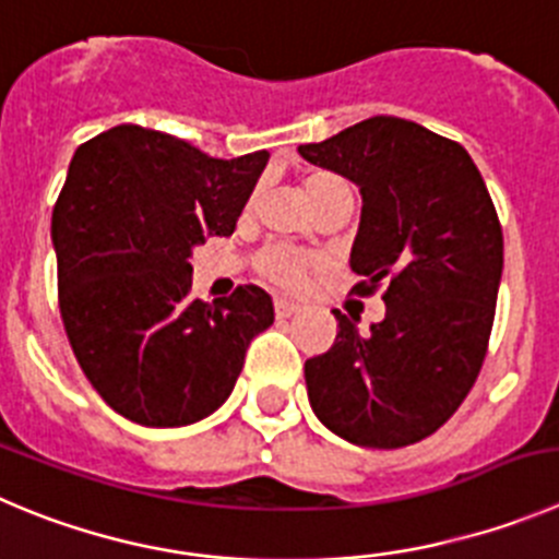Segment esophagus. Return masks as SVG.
I'll return each mask as SVG.
<instances>
[{
    "instance_id": "34e87169",
    "label": "esophagus",
    "mask_w": 559,
    "mask_h": 559,
    "mask_svg": "<svg viewBox=\"0 0 559 559\" xmlns=\"http://www.w3.org/2000/svg\"><path fill=\"white\" fill-rule=\"evenodd\" d=\"M297 309H300V306H297L295 300H289V297H275V317H281V320H284V317H292Z\"/></svg>"
}]
</instances>
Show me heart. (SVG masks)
<instances>
[{"label": "heart", "instance_id": "heart-1", "mask_svg": "<svg viewBox=\"0 0 559 559\" xmlns=\"http://www.w3.org/2000/svg\"><path fill=\"white\" fill-rule=\"evenodd\" d=\"M304 190L306 195H309V201L317 206V203H322L325 198L336 195V192L342 190H350V187H347L344 179H338L336 174L314 170V174L306 176ZM317 264L320 262H317L314 255L304 253V250L286 248V245H270V248H264L262 253L255 255V267H259V273H262L264 278L273 281V284L286 286V289L304 284V281L314 273Z\"/></svg>", "mask_w": 559, "mask_h": 559}]
</instances>
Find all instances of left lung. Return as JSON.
Returning a JSON list of instances; mask_svg holds the SVG:
<instances>
[{
    "instance_id": "obj_1",
    "label": "left lung",
    "mask_w": 559,
    "mask_h": 559,
    "mask_svg": "<svg viewBox=\"0 0 559 559\" xmlns=\"http://www.w3.org/2000/svg\"><path fill=\"white\" fill-rule=\"evenodd\" d=\"M297 151L358 185L356 292L385 286L369 333L333 309L336 342L306 361L311 408L350 444H416L461 408L488 350L504 262L488 187L461 143L391 115Z\"/></svg>"
}]
</instances>
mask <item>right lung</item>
I'll list each match as a JSON object with an SVG mask.
<instances>
[{
	"label": "right lung",
	"mask_w": 559,
	"mask_h": 559,
	"mask_svg": "<svg viewBox=\"0 0 559 559\" xmlns=\"http://www.w3.org/2000/svg\"><path fill=\"white\" fill-rule=\"evenodd\" d=\"M267 159H215L132 123L76 148L51 212L57 297L71 350L115 414L143 427L203 419L273 325L262 286L215 304L190 292L192 248L234 234Z\"/></svg>",
	"instance_id": "right-lung-1"
}]
</instances>
